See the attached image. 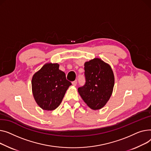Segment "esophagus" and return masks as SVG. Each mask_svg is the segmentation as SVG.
Returning <instances> with one entry per match:
<instances>
[{
  "mask_svg": "<svg viewBox=\"0 0 151 151\" xmlns=\"http://www.w3.org/2000/svg\"><path fill=\"white\" fill-rule=\"evenodd\" d=\"M72 84H73V86H76L77 85V81H74V82H72Z\"/></svg>",
  "mask_w": 151,
  "mask_h": 151,
  "instance_id": "1",
  "label": "esophagus"
}]
</instances>
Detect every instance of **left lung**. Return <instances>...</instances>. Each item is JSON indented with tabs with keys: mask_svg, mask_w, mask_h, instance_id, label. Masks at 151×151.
<instances>
[{
	"mask_svg": "<svg viewBox=\"0 0 151 151\" xmlns=\"http://www.w3.org/2000/svg\"><path fill=\"white\" fill-rule=\"evenodd\" d=\"M86 83L78 88L83 101L94 110L103 108L112 94L114 85L113 70L108 63L95 58L84 64Z\"/></svg>",
	"mask_w": 151,
	"mask_h": 151,
	"instance_id": "8db88e82",
	"label": "left lung"
}]
</instances>
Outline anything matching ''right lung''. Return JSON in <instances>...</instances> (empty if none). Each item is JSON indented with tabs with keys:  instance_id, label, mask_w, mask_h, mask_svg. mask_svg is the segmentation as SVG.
Returning a JSON list of instances; mask_svg holds the SVG:
<instances>
[{
	"instance_id": "1",
	"label": "right lung",
	"mask_w": 151,
	"mask_h": 151,
	"mask_svg": "<svg viewBox=\"0 0 151 151\" xmlns=\"http://www.w3.org/2000/svg\"><path fill=\"white\" fill-rule=\"evenodd\" d=\"M71 83L66 78L65 73L59 69V64L47 63L35 73L32 78L34 99L44 110L57 109L63 100Z\"/></svg>"
}]
</instances>
